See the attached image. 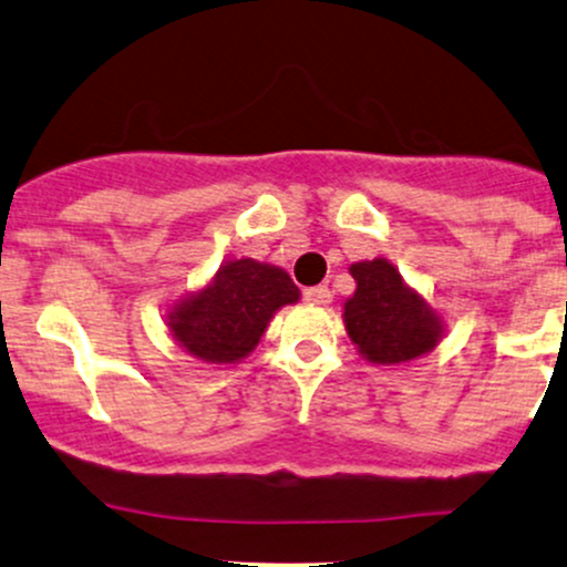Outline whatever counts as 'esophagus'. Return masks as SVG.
I'll return each mask as SVG.
<instances>
[{
  "instance_id": "obj_1",
  "label": "esophagus",
  "mask_w": 567,
  "mask_h": 567,
  "mask_svg": "<svg viewBox=\"0 0 567 567\" xmlns=\"http://www.w3.org/2000/svg\"><path fill=\"white\" fill-rule=\"evenodd\" d=\"M303 301L317 303V306H328L330 301H333V296H330L328 285H315V288L303 290Z\"/></svg>"
}]
</instances>
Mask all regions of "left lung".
Instances as JSON below:
<instances>
[{
  "instance_id": "left-lung-1",
  "label": "left lung",
  "mask_w": 567,
  "mask_h": 567,
  "mask_svg": "<svg viewBox=\"0 0 567 567\" xmlns=\"http://www.w3.org/2000/svg\"><path fill=\"white\" fill-rule=\"evenodd\" d=\"M354 296L343 303V322L357 351L375 365H402L432 351L442 320L386 258L351 264Z\"/></svg>"
}]
</instances>
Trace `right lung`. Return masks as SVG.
<instances>
[{
    "instance_id": "right-lung-1",
    "label": "right lung",
    "mask_w": 567,
    "mask_h": 567,
    "mask_svg": "<svg viewBox=\"0 0 567 567\" xmlns=\"http://www.w3.org/2000/svg\"><path fill=\"white\" fill-rule=\"evenodd\" d=\"M301 298L279 266L237 258L167 315L171 336L210 365H234L258 347L277 309Z\"/></svg>"
}]
</instances>
